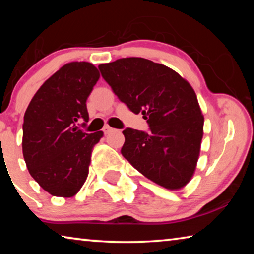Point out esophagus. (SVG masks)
I'll return each instance as SVG.
<instances>
[{
	"label": "esophagus",
	"mask_w": 254,
	"mask_h": 254,
	"mask_svg": "<svg viewBox=\"0 0 254 254\" xmlns=\"http://www.w3.org/2000/svg\"><path fill=\"white\" fill-rule=\"evenodd\" d=\"M103 131H104L105 134H109V133H111V132H113V131H114V128H113V127H109V126H105V127H104V128H103Z\"/></svg>",
	"instance_id": "obj_1"
}]
</instances>
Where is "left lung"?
I'll return each instance as SVG.
<instances>
[{"label":"left lung","instance_id":"8db88e82","mask_svg":"<svg viewBox=\"0 0 254 254\" xmlns=\"http://www.w3.org/2000/svg\"><path fill=\"white\" fill-rule=\"evenodd\" d=\"M120 101L143 114L149 133L127 127L122 156L160 186L177 190L190 182L198 161L204 117L190 84L149 59L130 57L98 66Z\"/></svg>","mask_w":254,"mask_h":254}]
</instances>
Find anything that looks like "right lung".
<instances>
[{"mask_svg":"<svg viewBox=\"0 0 254 254\" xmlns=\"http://www.w3.org/2000/svg\"><path fill=\"white\" fill-rule=\"evenodd\" d=\"M100 78L87 62L64 65L34 94L24 113L22 152L30 175L57 197L75 196L86 182L94 145L103 132L85 133L86 101Z\"/></svg>","mask_w":254,"mask_h":254,"instance_id":"obj_1","label":"right lung"}]
</instances>
